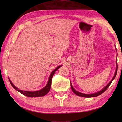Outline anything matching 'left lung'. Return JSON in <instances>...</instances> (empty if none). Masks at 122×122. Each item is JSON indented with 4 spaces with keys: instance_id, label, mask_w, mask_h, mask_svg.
<instances>
[{
    "instance_id": "left-lung-1",
    "label": "left lung",
    "mask_w": 122,
    "mask_h": 122,
    "mask_svg": "<svg viewBox=\"0 0 122 122\" xmlns=\"http://www.w3.org/2000/svg\"><path fill=\"white\" fill-rule=\"evenodd\" d=\"M117 51V50H116ZM116 70H115V74H114V76L113 79H112V80L108 83V84L105 87H104V88L102 90H101L100 91H98L97 93H93V94H84V93H80L78 91H76L75 90L74 88L72 86V85L71 84V89L72 90V91L73 92V93L74 94H76V95L80 96V97H97V96L101 95V94H102L103 93H104L106 90H107V88L110 86V84H111V83L112 82V81H113V80L115 79V77L116 76V73H117V61H116Z\"/></svg>"
}]
</instances>
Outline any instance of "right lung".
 I'll return each instance as SVG.
<instances>
[{"instance_id":"right-lung-1","label":"right lung","mask_w":122,"mask_h":122,"mask_svg":"<svg viewBox=\"0 0 122 122\" xmlns=\"http://www.w3.org/2000/svg\"><path fill=\"white\" fill-rule=\"evenodd\" d=\"M62 65L59 66L57 67L54 70L51 72V73L50 75V76L49 77V80L48 82V83L46 85L45 87H44L42 89H41L40 90H38L37 91H33V92H31V91H23L19 90V89H18L17 87H15L14 84L12 83V82L10 81V80L9 79V80L10 81V84H11L12 86L14 88V89L17 90V91L20 92V93H21L22 94L24 95L25 96H27L28 97H43V96H45L46 95L47 93L49 92V91L50 90L51 86V83H52V77L53 76L54 73H55V72L58 70L59 68L61 67Z\"/></svg>"}]
</instances>
